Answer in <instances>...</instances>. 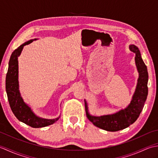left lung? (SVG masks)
I'll return each mask as SVG.
<instances>
[{
  "instance_id": "obj_1",
  "label": "left lung",
  "mask_w": 158,
  "mask_h": 158,
  "mask_svg": "<svg viewBox=\"0 0 158 158\" xmlns=\"http://www.w3.org/2000/svg\"><path fill=\"white\" fill-rule=\"evenodd\" d=\"M129 48L131 52L136 54L135 63L139 74L135 92L130 105L126 109L111 115L96 117L89 113L88 105L85 100V112L88 119L96 127L110 132L125 129L135 122L142 111L148 95V72L147 66L141 58L139 48L135 45H130Z\"/></svg>"
}]
</instances>
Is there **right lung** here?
Masks as SVG:
<instances>
[{"instance_id":"add662e5","label":"right lung","mask_w":158,"mask_h":158,"mask_svg":"<svg viewBox=\"0 0 158 158\" xmlns=\"http://www.w3.org/2000/svg\"><path fill=\"white\" fill-rule=\"evenodd\" d=\"M35 40L36 39L30 40L24 43L12 53L6 76V92L10 107L17 119L32 127H42L54 123L59 119L60 116L52 119H43L36 116L31 110V107L23 102L19 90L18 58L23 47L31 43Z\"/></svg>"}]
</instances>
